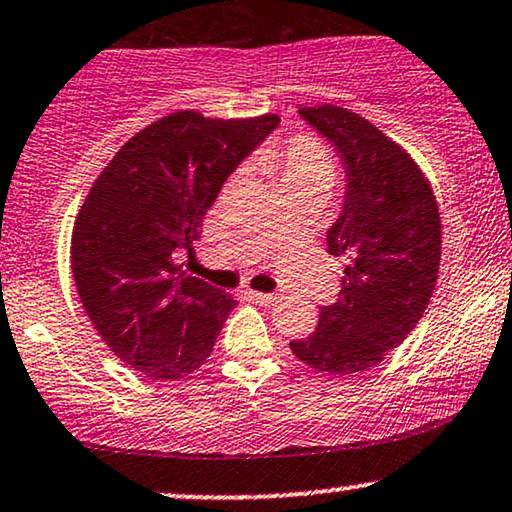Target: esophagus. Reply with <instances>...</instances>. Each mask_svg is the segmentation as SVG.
Masks as SVG:
<instances>
[{
	"label": "esophagus",
	"instance_id": "obj_1",
	"mask_svg": "<svg viewBox=\"0 0 512 512\" xmlns=\"http://www.w3.org/2000/svg\"><path fill=\"white\" fill-rule=\"evenodd\" d=\"M250 297L255 302L267 304V307H271V304H276L278 300H281V295H278V293H250Z\"/></svg>",
	"mask_w": 512,
	"mask_h": 512
}]
</instances>
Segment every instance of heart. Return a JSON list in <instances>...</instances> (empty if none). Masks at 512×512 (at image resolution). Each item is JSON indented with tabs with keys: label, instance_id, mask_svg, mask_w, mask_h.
<instances>
[{
	"label": "heart",
	"instance_id": "obj_1",
	"mask_svg": "<svg viewBox=\"0 0 512 512\" xmlns=\"http://www.w3.org/2000/svg\"><path fill=\"white\" fill-rule=\"evenodd\" d=\"M262 167L283 184H312L326 189L333 179V160L316 139H293L286 146H267Z\"/></svg>",
	"mask_w": 512,
	"mask_h": 512
}]
</instances>
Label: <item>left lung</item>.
Returning a JSON list of instances; mask_svg holds the SVG:
<instances>
[{"label": "left lung", "instance_id": "8db88e82", "mask_svg": "<svg viewBox=\"0 0 512 512\" xmlns=\"http://www.w3.org/2000/svg\"><path fill=\"white\" fill-rule=\"evenodd\" d=\"M297 113L345 167V198L326 241L347 267L338 300L290 349L314 371H368L409 338L428 307L442 257L439 210L411 155L361 115L340 106Z\"/></svg>", "mask_w": 512, "mask_h": 512}]
</instances>
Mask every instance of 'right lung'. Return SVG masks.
I'll use <instances>...</instances> for the list:
<instances>
[{
    "label": "right lung",
    "instance_id": "add662e5",
    "mask_svg": "<svg viewBox=\"0 0 512 512\" xmlns=\"http://www.w3.org/2000/svg\"><path fill=\"white\" fill-rule=\"evenodd\" d=\"M278 122L172 113L134 134L84 198L70 245L77 295L115 357L146 378L203 366L236 307L174 255L191 250L226 177Z\"/></svg>",
    "mask_w": 512,
    "mask_h": 512
}]
</instances>
